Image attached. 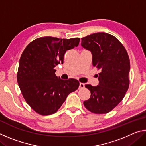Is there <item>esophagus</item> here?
<instances>
[{
  "instance_id": "obj_1",
  "label": "esophagus",
  "mask_w": 146,
  "mask_h": 146,
  "mask_svg": "<svg viewBox=\"0 0 146 146\" xmlns=\"http://www.w3.org/2000/svg\"><path fill=\"white\" fill-rule=\"evenodd\" d=\"M85 88V84L83 83H80V84H79V89H83Z\"/></svg>"
}]
</instances>
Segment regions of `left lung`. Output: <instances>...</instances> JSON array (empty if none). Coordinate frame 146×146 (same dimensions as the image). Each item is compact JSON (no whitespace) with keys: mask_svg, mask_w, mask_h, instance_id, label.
Masks as SVG:
<instances>
[{"mask_svg":"<svg viewBox=\"0 0 146 146\" xmlns=\"http://www.w3.org/2000/svg\"><path fill=\"white\" fill-rule=\"evenodd\" d=\"M81 40V46L92 54L93 67L100 70L98 85L85 86L91 97L84 105L93 113H107L122 101L129 88V56L120 42L110 34L98 32Z\"/></svg>","mask_w":146,"mask_h":146,"instance_id":"left-lung-1","label":"left lung"}]
</instances>
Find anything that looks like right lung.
Wrapping results in <instances>:
<instances>
[{
  "label": "right lung",
  "mask_w": 146,
  "mask_h": 146,
  "mask_svg": "<svg viewBox=\"0 0 146 146\" xmlns=\"http://www.w3.org/2000/svg\"><path fill=\"white\" fill-rule=\"evenodd\" d=\"M80 38L60 39L51 36L29 43L21 56L17 78L28 104L41 115L56 113L68 95L76 90L79 82L62 80L54 69L63 64L66 51L78 46Z\"/></svg>",
  "instance_id": "obj_1"
}]
</instances>
